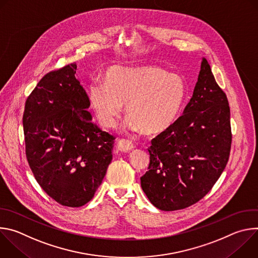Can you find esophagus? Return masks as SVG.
<instances>
[{
	"label": "esophagus",
	"mask_w": 258,
	"mask_h": 258,
	"mask_svg": "<svg viewBox=\"0 0 258 258\" xmlns=\"http://www.w3.org/2000/svg\"><path fill=\"white\" fill-rule=\"evenodd\" d=\"M116 148L120 152H128V151H132L135 148V146L132 142H130L127 140H119L117 142Z\"/></svg>",
	"instance_id": "esophagus-1"
}]
</instances>
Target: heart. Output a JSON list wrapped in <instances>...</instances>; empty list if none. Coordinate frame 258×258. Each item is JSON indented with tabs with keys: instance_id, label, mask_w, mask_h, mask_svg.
<instances>
[{
	"instance_id": "heart-1",
	"label": "heart",
	"mask_w": 258,
	"mask_h": 258,
	"mask_svg": "<svg viewBox=\"0 0 258 258\" xmlns=\"http://www.w3.org/2000/svg\"><path fill=\"white\" fill-rule=\"evenodd\" d=\"M104 81L89 87V98L105 128L117 125L126 106L131 131L160 135L175 123L186 99L183 78L155 65L111 67Z\"/></svg>"
}]
</instances>
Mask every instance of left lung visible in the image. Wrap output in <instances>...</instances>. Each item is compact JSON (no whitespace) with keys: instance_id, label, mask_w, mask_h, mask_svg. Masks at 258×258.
I'll use <instances>...</instances> for the list:
<instances>
[{"instance_id":"left-lung-1","label":"left lung","mask_w":258,"mask_h":258,"mask_svg":"<svg viewBox=\"0 0 258 258\" xmlns=\"http://www.w3.org/2000/svg\"><path fill=\"white\" fill-rule=\"evenodd\" d=\"M231 144L227 96L202 58L198 81L183 114L152 140L149 170L141 177L144 193L164 211L195 204L223 173Z\"/></svg>"}]
</instances>
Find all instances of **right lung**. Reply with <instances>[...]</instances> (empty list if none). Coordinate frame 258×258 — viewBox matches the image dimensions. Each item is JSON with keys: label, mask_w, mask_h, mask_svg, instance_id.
<instances>
[{"label": "right lung", "mask_w": 258, "mask_h": 258, "mask_svg": "<svg viewBox=\"0 0 258 258\" xmlns=\"http://www.w3.org/2000/svg\"><path fill=\"white\" fill-rule=\"evenodd\" d=\"M71 63L51 71L25 102V152L39 185L56 202L81 207L95 195L112 160L113 136L93 121L89 97Z\"/></svg>", "instance_id": "obj_1"}]
</instances>
